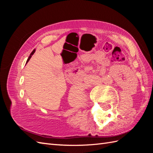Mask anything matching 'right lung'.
<instances>
[{"label":"right lung","mask_w":153,"mask_h":153,"mask_svg":"<svg viewBox=\"0 0 153 153\" xmlns=\"http://www.w3.org/2000/svg\"><path fill=\"white\" fill-rule=\"evenodd\" d=\"M35 50H33V52H32V53H31V54H30V56H29V58H28V59H27V62H29V60H30V58H31V57L32 56V55H33V54H34V53H35Z\"/></svg>","instance_id":"add662e5"}]
</instances>
